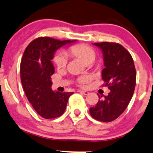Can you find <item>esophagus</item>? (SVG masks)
Here are the masks:
<instances>
[{"label":"esophagus","mask_w":153,"mask_h":153,"mask_svg":"<svg viewBox=\"0 0 153 153\" xmlns=\"http://www.w3.org/2000/svg\"><path fill=\"white\" fill-rule=\"evenodd\" d=\"M79 92V93H81V94H84V95H88L89 94V92L88 91H82V90H79L78 91Z\"/></svg>","instance_id":"esophagus-1"}]
</instances>
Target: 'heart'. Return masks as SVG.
<instances>
[{
	"instance_id": "b5f03b06",
	"label": "heart",
	"mask_w": 153,
	"mask_h": 153,
	"mask_svg": "<svg viewBox=\"0 0 153 153\" xmlns=\"http://www.w3.org/2000/svg\"><path fill=\"white\" fill-rule=\"evenodd\" d=\"M69 52L73 55L81 59L84 62L90 59H94L95 53L94 50L89 46L84 45H77L71 47ZM53 62L58 68H62L66 66L68 62V56L65 53H57L53 58ZM90 78L88 76H82L79 78L78 82L79 84L84 85L89 81Z\"/></svg>"
}]
</instances>
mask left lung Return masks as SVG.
Listing matches in <instances>:
<instances>
[{"label": "left lung", "mask_w": 153, "mask_h": 153, "mask_svg": "<svg viewBox=\"0 0 153 153\" xmlns=\"http://www.w3.org/2000/svg\"><path fill=\"white\" fill-rule=\"evenodd\" d=\"M101 50L104 68L102 79L111 91L102 95L94 107L89 109L92 117L99 121L111 122L117 119L128 106L136 83V71L131 54L117 43H94Z\"/></svg>", "instance_id": "left-lung-1"}]
</instances>
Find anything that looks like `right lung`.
Returning a JSON list of instances; mask_svg holds the SVG:
<instances>
[{
  "label": "right lung",
  "mask_w": 153,
  "mask_h": 153,
  "mask_svg": "<svg viewBox=\"0 0 153 153\" xmlns=\"http://www.w3.org/2000/svg\"><path fill=\"white\" fill-rule=\"evenodd\" d=\"M76 42L40 37L30 42L25 49L20 67L22 86L32 106L44 118L61 116L74 94L52 90L51 75L54 74V66L51 60L57 50Z\"/></svg>",
  "instance_id": "right-lung-1"
}]
</instances>
